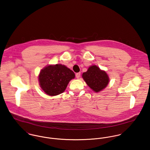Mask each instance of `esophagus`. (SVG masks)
Returning a JSON list of instances; mask_svg holds the SVG:
<instances>
[{
    "label": "esophagus",
    "instance_id": "obj_1",
    "mask_svg": "<svg viewBox=\"0 0 150 150\" xmlns=\"http://www.w3.org/2000/svg\"><path fill=\"white\" fill-rule=\"evenodd\" d=\"M81 76V72H78V73H76V77L77 79H79Z\"/></svg>",
    "mask_w": 150,
    "mask_h": 150
}]
</instances>
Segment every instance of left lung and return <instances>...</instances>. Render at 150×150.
Returning <instances> with one entry per match:
<instances>
[{
	"label": "left lung",
	"mask_w": 150,
	"mask_h": 150,
	"mask_svg": "<svg viewBox=\"0 0 150 150\" xmlns=\"http://www.w3.org/2000/svg\"><path fill=\"white\" fill-rule=\"evenodd\" d=\"M82 77L87 84L96 92L102 90L109 83L107 73L96 66L90 67L87 71L83 74Z\"/></svg>",
	"instance_id": "obj_1"
}]
</instances>
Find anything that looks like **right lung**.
<instances>
[{"instance_id":"obj_1","label":"right lung","mask_w":150,"mask_h":150,"mask_svg":"<svg viewBox=\"0 0 150 150\" xmlns=\"http://www.w3.org/2000/svg\"><path fill=\"white\" fill-rule=\"evenodd\" d=\"M75 78L74 72L62 64L50 65L39 75L41 88L48 95L55 96L64 92L69 81Z\"/></svg>"}]
</instances>
